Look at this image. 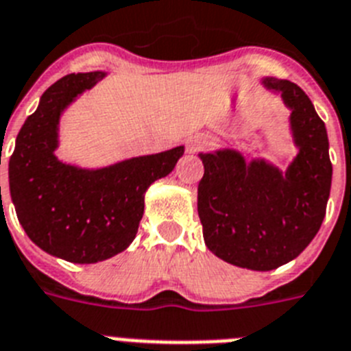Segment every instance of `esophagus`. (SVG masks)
I'll return each instance as SVG.
<instances>
[{"label":"esophagus","mask_w":351,"mask_h":351,"mask_svg":"<svg viewBox=\"0 0 351 351\" xmlns=\"http://www.w3.org/2000/svg\"><path fill=\"white\" fill-rule=\"evenodd\" d=\"M193 148H198V144H193Z\"/></svg>","instance_id":"esophagus-1"}]
</instances>
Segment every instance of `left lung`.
Segmentation results:
<instances>
[{
	"instance_id": "obj_1",
	"label": "left lung",
	"mask_w": 351,
	"mask_h": 351,
	"mask_svg": "<svg viewBox=\"0 0 351 351\" xmlns=\"http://www.w3.org/2000/svg\"><path fill=\"white\" fill-rule=\"evenodd\" d=\"M291 110L298 155L282 171L237 149L199 153L198 184L203 239L216 257L253 271H271L296 258L319 230L330 196L332 162L325 123L308 96L289 80L264 78Z\"/></svg>"
}]
</instances>
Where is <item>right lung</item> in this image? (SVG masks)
<instances>
[{
	"label": "right lung",
	"mask_w": 351,
	"mask_h": 351,
	"mask_svg": "<svg viewBox=\"0 0 351 351\" xmlns=\"http://www.w3.org/2000/svg\"><path fill=\"white\" fill-rule=\"evenodd\" d=\"M105 75L73 73L55 82L25 121L8 162L10 196L26 235L53 257L75 264L107 261L130 246L144 214V193L175 169L185 149L176 146L99 169L58 160L62 112Z\"/></svg>",
	"instance_id": "obj_1"
}]
</instances>
